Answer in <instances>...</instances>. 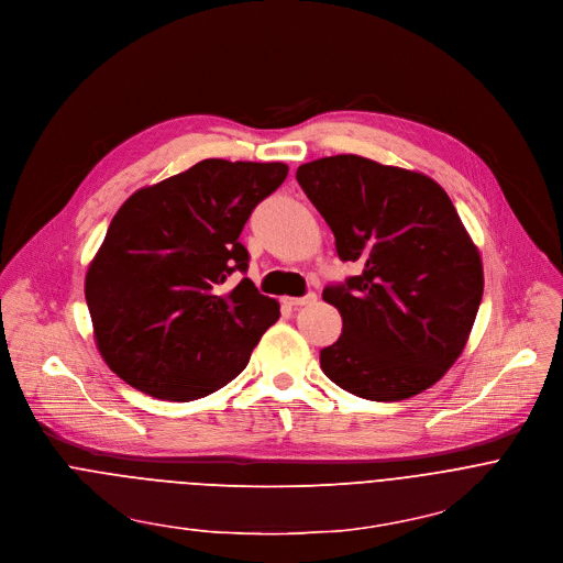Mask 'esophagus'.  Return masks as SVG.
<instances>
[{
    "label": "esophagus",
    "mask_w": 563,
    "mask_h": 563,
    "mask_svg": "<svg viewBox=\"0 0 563 563\" xmlns=\"http://www.w3.org/2000/svg\"><path fill=\"white\" fill-rule=\"evenodd\" d=\"M316 299H318L316 292H306L303 297H286L284 301H286L288 306H308V303H313Z\"/></svg>",
    "instance_id": "obj_1"
}]
</instances>
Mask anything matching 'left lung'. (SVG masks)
Segmentation results:
<instances>
[{
    "instance_id": "1",
    "label": "left lung",
    "mask_w": 563,
    "mask_h": 563,
    "mask_svg": "<svg viewBox=\"0 0 563 563\" xmlns=\"http://www.w3.org/2000/svg\"><path fill=\"white\" fill-rule=\"evenodd\" d=\"M297 183L362 273L322 297L342 335L320 364L344 391L411 398L463 353L483 297V264L452 199L433 178L355 154L310 161Z\"/></svg>"
}]
</instances>
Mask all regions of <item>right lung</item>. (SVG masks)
Returning a JSON list of instances; mask_svg holds the SVG:
<instances>
[{
    "label": "right lung",
    "instance_id": "1",
    "mask_svg": "<svg viewBox=\"0 0 563 563\" xmlns=\"http://www.w3.org/2000/svg\"><path fill=\"white\" fill-rule=\"evenodd\" d=\"M288 165L206 158L120 206L93 257L85 297L100 355L134 389L187 402L245 368L279 303L243 277L239 234Z\"/></svg>",
    "mask_w": 563,
    "mask_h": 563
}]
</instances>
